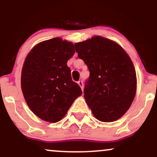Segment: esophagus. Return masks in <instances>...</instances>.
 Listing matches in <instances>:
<instances>
[{
    "instance_id": "obj_1",
    "label": "esophagus",
    "mask_w": 157,
    "mask_h": 157,
    "mask_svg": "<svg viewBox=\"0 0 157 157\" xmlns=\"http://www.w3.org/2000/svg\"><path fill=\"white\" fill-rule=\"evenodd\" d=\"M77 83H78L79 86H80L81 89H82V91L83 90V82H82V80H79L78 82H77Z\"/></svg>"
}]
</instances>
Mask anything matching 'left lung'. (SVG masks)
Wrapping results in <instances>:
<instances>
[{
  "instance_id": "obj_1",
  "label": "left lung",
  "mask_w": 157,
  "mask_h": 157,
  "mask_svg": "<svg viewBox=\"0 0 157 157\" xmlns=\"http://www.w3.org/2000/svg\"><path fill=\"white\" fill-rule=\"evenodd\" d=\"M88 66L84 97L94 116L102 122L118 120L130 108L136 90V71L120 45L96 36L75 44Z\"/></svg>"
}]
</instances>
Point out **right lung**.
I'll return each instance as SVG.
<instances>
[{"label":"right lung","instance_id":"1","mask_svg":"<svg viewBox=\"0 0 157 157\" xmlns=\"http://www.w3.org/2000/svg\"><path fill=\"white\" fill-rule=\"evenodd\" d=\"M75 52L72 43L55 37L36 45L26 57L21 89L29 107L43 120L60 121L82 94L67 66Z\"/></svg>","mask_w":157,"mask_h":157}]
</instances>
